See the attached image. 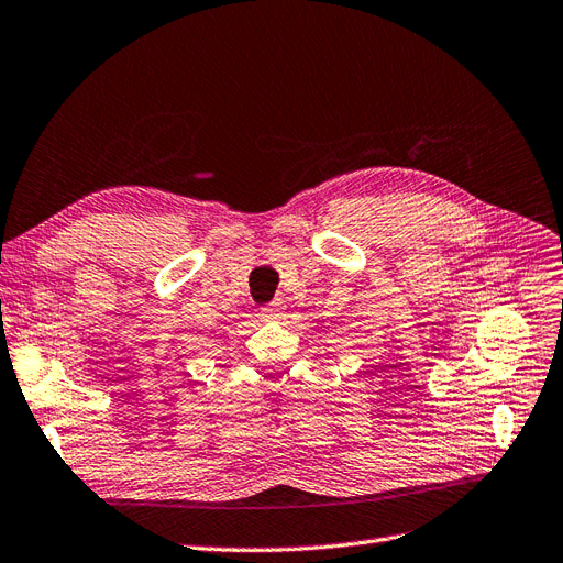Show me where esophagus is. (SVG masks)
<instances>
[{"mask_svg": "<svg viewBox=\"0 0 563 563\" xmlns=\"http://www.w3.org/2000/svg\"><path fill=\"white\" fill-rule=\"evenodd\" d=\"M263 321H279L282 319V302H269V307H261Z\"/></svg>", "mask_w": 563, "mask_h": 563, "instance_id": "obj_1", "label": "esophagus"}]
</instances>
